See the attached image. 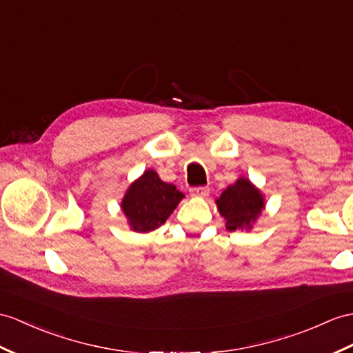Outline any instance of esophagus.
<instances>
[{
    "label": "esophagus",
    "instance_id": "1",
    "mask_svg": "<svg viewBox=\"0 0 353 353\" xmlns=\"http://www.w3.org/2000/svg\"><path fill=\"white\" fill-rule=\"evenodd\" d=\"M210 193V188L208 187H192L190 188V194L192 196H206Z\"/></svg>",
    "mask_w": 353,
    "mask_h": 353
}]
</instances>
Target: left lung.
<instances>
[{
    "instance_id": "1",
    "label": "left lung",
    "mask_w": 353,
    "mask_h": 353,
    "mask_svg": "<svg viewBox=\"0 0 353 353\" xmlns=\"http://www.w3.org/2000/svg\"><path fill=\"white\" fill-rule=\"evenodd\" d=\"M216 203L229 230L252 229V225L265 208L262 193L244 176L229 185Z\"/></svg>"
}]
</instances>
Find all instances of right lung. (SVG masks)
<instances>
[{
  "instance_id": "add662e5",
  "label": "right lung",
  "mask_w": 353,
  "mask_h": 353,
  "mask_svg": "<svg viewBox=\"0 0 353 353\" xmlns=\"http://www.w3.org/2000/svg\"><path fill=\"white\" fill-rule=\"evenodd\" d=\"M183 197L174 184L161 181L156 170L148 169L127 188L121 210L130 229L147 234L168 220Z\"/></svg>"
}]
</instances>
